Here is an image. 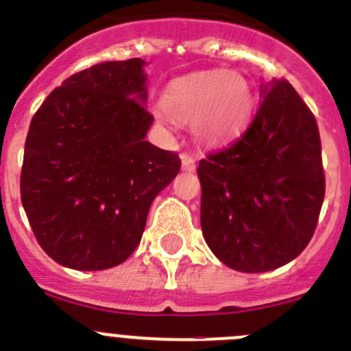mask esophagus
Wrapping results in <instances>:
<instances>
[{
	"mask_svg": "<svg viewBox=\"0 0 351 351\" xmlns=\"http://www.w3.org/2000/svg\"><path fill=\"white\" fill-rule=\"evenodd\" d=\"M182 160V170L184 172H195V169H197V162H195V158H193L191 154H182L181 156Z\"/></svg>",
	"mask_w": 351,
	"mask_h": 351,
	"instance_id": "34e87169",
	"label": "esophagus"
}]
</instances>
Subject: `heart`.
<instances>
[{
    "label": "heart",
    "mask_w": 351,
    "mask_h": 351,
    "mask_svg": "<svg viewBox=\"0 0 351 351\" xmlns=\"http://www.w3.org/2000/svg\"><path fill=\"white\" fill-rule=\"evenodd\" d=\"M254 92L245 76L224 69L202 71L173 80L163 94L160 121L193 123L195 136L205 144L234 139L249 123Z\"/></svg>",
    "instance_id": "1"
}]
</instances>
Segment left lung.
<instances>
[{"label": "left lung", "mask_w": 351, "mask_h": 351, "mask_svg": "<svg viewBox=\"0 0 351 351\" xmlns=\"http://www.w3.org/2000/svg\"><path fill=\"white\" fill-rule=\"evenodd\" d=\"M239 141L200 160L204 239L230 268H280L310 243L326 195L313 112L287 80L261 88Z\"/></svg>", "instance_id": "1"}]
</instances>
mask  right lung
<instances>
[{
	"mask_svg": "<svg viewBox=\"0 0 351 351\" xmlns=\"http://www.w3.org/2000/svg\"><path fill=\"white\" fill-rule=\"evenodd\" d=\"M143 59L111 60L64 80L34 112L21 198L38 243L80 271L118 266L139 245L151 204L181 169L146 137Z\"/></svg>",
	"mask_w": 351,
	"mask_h": 351,
	"instance_id": "obj_1",
	"label": "right lung"
}]
</instances>
